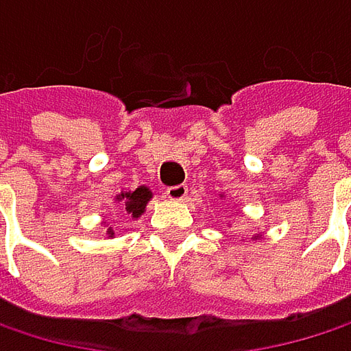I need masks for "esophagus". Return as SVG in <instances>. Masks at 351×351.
<instances>
[{
    "label": "esophagus",
    "mask_w": 351,
    "mask_h": 351,
    "mask_svg": "<svg viewBox=\"0 0 351 351\" xmlns=\"http://www.w3.org/2000/svg\"><path fill=\"white\" fill-rule=\"evenodd\" d=\"M186 193H189V186H186V184H175V186H169V189L165 191V195H167L171 201H182V199L186 197Z\"/></svg>",
    "instance_id": "obj_1"
}]
</instances>
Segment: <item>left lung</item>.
<instances>
[{
	"mask_svg": "<svg viewBox=\"0 0 351 351\" xmlns=\"http://www.w3.org/2000/svg\"><path fill=\"white\" fill-rule=\"evenodd\" d=\"M256 238H258V236H256Z\"/></svg>",
	"mask_w": 351,
	"mask_h": 351,
	"instance_id": "1",
	"label": "left lung"
}]
</instances>
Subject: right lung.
Instances as JSON below:
<instances>
[{"mask_svg":"<svg viewBox=\"0 0 351 351\" xmlns=\"http://www.w3.org/2000/svg\"><path fill=\"white\" fill-rule=\"evenodd\" d=\"M115 199L121 201L125 213L132 215V217L136 219V217H140V215L144 213L146 203L152 199V191H150L148 186H138L136 191H123V193H119ZM107 234H109V238H113V230H111V228L107 230Z\"/></svg>","mask_w":351,"mask_h":351,"instance_id":"add662e5","label":"right lung"}]
</instances>
